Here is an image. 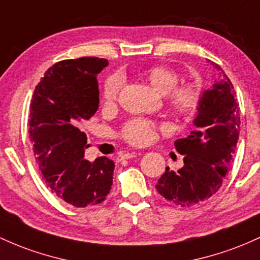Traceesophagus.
<instances>
[{"mask_svg": "<svg viewBox=\"0 0 260 260\" xmlns=\"http://www.w3.org/2000/svg\"><path fill=\"white\" fill-rule=\"evenodd\" d=\"M141 153H137V152H123L121 153V159H131V158H136L137 155H139Z\"/></svg>", "mask_w": 260, "mask_h": 260, "instance_id": "34e87169", "label": "esophagus"}]
</instances>
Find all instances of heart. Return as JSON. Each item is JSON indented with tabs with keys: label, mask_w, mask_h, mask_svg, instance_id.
Wrapping results in <instances>:
<instances>
[{
	"label": "heart",
	"mask_w": 260,
	"mask_h": 260,
	"mask_svg": "<svg viewBox=\"0 0 260 260\" xmlns=\"http://www.w3.org/2000/svg\"><path fill=\"white\" fill-rule=\"evenodd\" d=\"M145 76L156 92L165 95L168 106L174 113L186 118L195 115L199 110L202 101V87L198 82L189 81L178 85L180 80L179 74L175 70L161 65L148 69ZM122 85L123 81L119 75H112L106 80L102 92L106 106H112L115 104ZM154 132V122L144 118H133L123 125L121 136L129 144L144 145L153 141Z\"/></svg>",
	"instance_id": "heart-1"
}]
</instances>
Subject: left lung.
Instances as JSON below:
<instances>
[{
	"label": "left lung",
	"instance_id": "8db88e82",
	"mask_svg": "<svg viewBox=\"0 0 260 260\" xmlns=\"http://www.w3.org/2000/svg\"><path fill=\"white\" fill-rule=\"evenodd\" d=\"M211 65L221 79L202 92L190 135L175 141L184 165L178 172L165 168L155 185L162 198L180 207H191L217 192L232 164L239 137L241 111L236 91L221 67Z\"/></svg>",
	"mask_w": 260,
	"mask_h": 260
}]
</instances>
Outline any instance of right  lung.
Segmentation results:
<instances>
[{"mask_svg": "<svg viewBox=\"0 0 260 260\" xmlns=\"http://www.w3.org/2000/svg\"><path fill=\"white\" fill-rule=\"evenodd\" d=\"M106 59L61 60L45 71L30 104L29 136L43 179L58 198L75 207L95 206L110 193L115 162L84 158L87 137L80 125L99 108L96 75Z\"/></svg>", "mask_w": 260, "mask_h": 260, "instance_id": "add662e5", "label": "right lung"}]
</instances>
